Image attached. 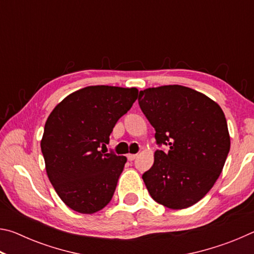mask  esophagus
Returning a JSON list of instances; mask_svg holds the SVG:
<instances>
[{"label": "esophagus", "instance_id": "obj_1", "mask_svg": "<svg viewBox=\"0 0 254 254\" xmlns=\"http://www.w3.org/2000/svg\"><path fill=\"white\" fill-rule=\"evenodd\" d=\"M136 156H137V154H132V153H128L127 154V160H130V161H133V160H134V159L136 158Z\"/></svg>", "mask_w": 254, "mask_h": 254}]
</instances>
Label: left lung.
Returning <instances> with one entry per match:
<instances>
[{"label":"left lung","mask_w":254,"mask_h":254,"mask_svg":"<svg viewBox=\"0 0 254 254\" xmlns=\"http://www.w3.org/2000/svg\"><path fill=\"white\" fill-rule=\"evenodd\" d=\"M140 109L156 130L153 166L142 175L150 196L183 209L199 201L220 177L230 151L225 115L217 103L180 85L140 91Z\"/></svg>","instance_id":"8db88e82"}]
</instances>
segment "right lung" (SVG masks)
Segmentation results:
<instances>
[{"label":"right lung","mask_w":254,"mask_h":254,"mask_svg":"<svg viewBox=\"0 0 254 254\" xmlns=\"http://www.w3.org/2000/svg\"><path fill=\"white\" fill-rule=\"evenodd\" d=\"M136 98L134 87L88 86L68 95L50 113L41 140L47 175L75 212L96 213L113 197L127 158L101 148Z\"/></svg>","instance_id":"add662e5"}]
</instances>
